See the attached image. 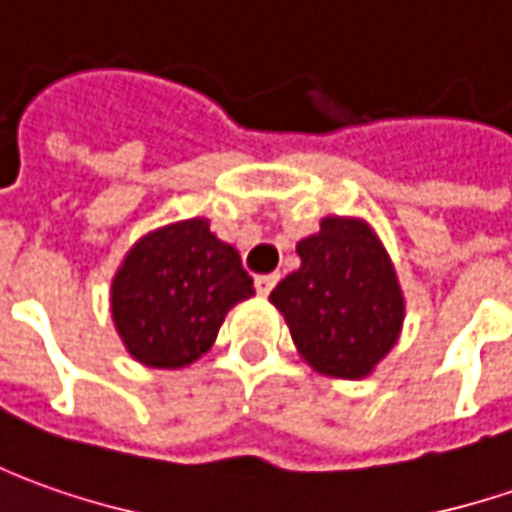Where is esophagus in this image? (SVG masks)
<instances>
[{
  "label": "esophagus",
  "mask_w": 512,
  "mask_h": 512,
  "mask_svg": "<svg viewBox=\"0 0 512 512\" xmlns=\"http://www.w3.org/2000/svg\"><path fill=\"white\" fill-rule=\"evenodd\" d=\"M277 280H280V274H257L255 277L257 294H269V291L277 286Z\"/></svg>",
  "instance_id": "34e87169"
}]
</instances>
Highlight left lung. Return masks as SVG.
Masks as SVG:
<instances>
[{"label":"left lung","mask_w":512,"mask_h":512,"mask_svg":"<svg viewBox=\"0 0 512 512\" xmlns=\"http://www.w3.org/2000/svg\"><path fill=\"white\" fill-rule=\"evenodd\" d=\"M297 255L300 269L269 294L297 351L328 377L371 374L397 343L405 309L385 249L365 223L326 218Z\"/></svg>","instance_id":"left-lung-1"}]
</instances>
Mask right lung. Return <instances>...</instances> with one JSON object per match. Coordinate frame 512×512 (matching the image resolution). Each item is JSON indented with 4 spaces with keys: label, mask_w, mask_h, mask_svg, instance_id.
<instances>
[{
    "label": "right lung",
    "mask_w": 512,
    "mask_h": 512,
    "mask_svg": "<svg viewBox=\"0 0 512 512\" xmlns=\"http://www.w3.org/2000/svg\"><path fill=\"white\" fill-rule=\"evenodd\" d=\"M252 294L235 246L195 218L164 226L130 249L113 280V320L135 360L184 368L212 348L226 311Z\"/></svg>",
    "instance_id": "add662e5"
}]
</instances>
